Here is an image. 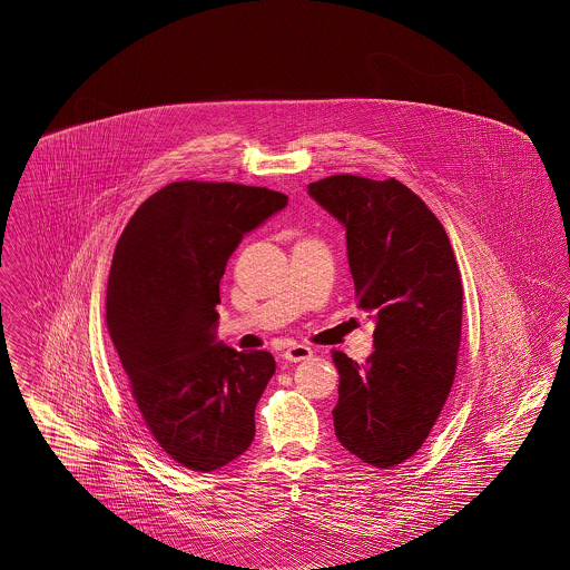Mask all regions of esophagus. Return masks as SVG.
Returning a JSON list of instances; mask_svg holds the SVG:
<instances>
[{
	"mask_svg": "<svg viewBox=\"0 0 570 570\" xmlns=\"http://www.w3.org/2000/svg\"><path fill=\"white\" fill-rule=\"evenodd\" d=\"M282 356H284L286 361H291V363H298V361H305V358L312 356V348H309V346H303V344H295V346L286 348Z\"/></svg>",
	"mask_w": 570,
	"mask_h": 570,
	"instance_id": "1",
	"label": "esophagus"
}]
</instances>
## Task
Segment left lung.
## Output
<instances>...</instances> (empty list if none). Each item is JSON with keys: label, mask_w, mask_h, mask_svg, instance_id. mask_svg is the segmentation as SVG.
I'll use <instances>...</instances> for the list:
<instances>
[{"label": "left lung", "mask_w": 570, "mask_h": 570, "mask_svg": "<svg viewBox=\"0 0 570 570\" xmlns=\"http://www.w3.org/2000/svg\"><path fill=\"white\" fill-rule=\"evenodd\" d=\"M307 191L346 228L356 305L376 321L365 363L333 351L335 435L358 460L391 468L423 446L453 386L460 267L440 219L393 177L333 175Z\"/></svg>", "instance_id": "8db88e82"}]
</instances>
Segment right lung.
<instances>
[{"mask_svg":"<svg viewBox=\"0 0 570 570\" xmlns=\"http://www.w3.org/2000/svg\"><path fill=\"white\" fill-rule=\"evenodd\" d=\"M286 205L267 188L175 181L136 209L115 247L110 340L142 425L194 472L219 470L254 440L275 358L217 342L219 279L244 235Z\"/></svg>","mask_w":570,"mask_h":570,"instance_id":"obj_1","label":"right lung"}]
</instances>
